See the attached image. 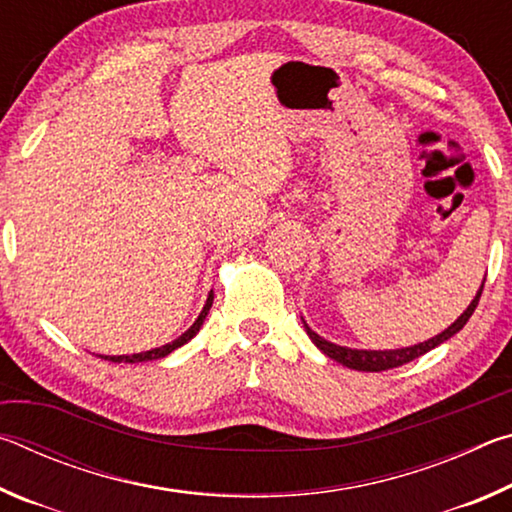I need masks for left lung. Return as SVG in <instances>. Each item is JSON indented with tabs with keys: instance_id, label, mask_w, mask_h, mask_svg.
<instances>
[{
	"instance_id": "8db88e82",
	"label": "left lung",
	"mask_w": 512,
	"mask_h": 512,
	"mask_svg": "<svg viewBox=\"0 0 512 512\" xmlns=\"http://www.w3.org/2000/svg\"><path fill=\"white\" fill-rule=\"evenodd\" d=\"M483 282H481L479 291H476L474 300L470 302V305H467V309L454 320L452 325H449L447 329H443V332H440V334L431 336V339H427V341H422L418 345H409V348H397V350H357V348H345V345H336L332 341L323 339V336H320V334H316L314 329H311L305 323V318H302V325H305V332H307V336L311 339V343H314L316 348L325 354V357L334 359L336 363H341V366L352 368V370H361V372L391 370V368L404 366V363H409L413 359L422 357V354H427L429 350L438 348L440 343L449 341L454 334L461 332L467 320H470V316L474 314L476 305H479V298H481V291H483Z\"/></svg>"
}]
</instances>
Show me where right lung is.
Returning a JSON list of instances; mask_svg holds the SVG:
<instances>
[{"instance_id": "obj_1", "label": "right lung", "mask_w": 512, "mask_h": 512, "mask_svg": "<svg viewBox=\"0 0 512 512\" xmlns=\"http://www.w3.org/2000/svg\"><path fill=\"white\" fill-rule=\"evenodd\" d=\"M212 302H214V291H210V296H207L205 305H203V309H201V314H198V318L194 320V325L189 327L187 332L180 334L178 339H173V341L167 343V345H160V348H153V350H146V352H137V354H117V357H108V354H99V357L106 359V361H112V363H140V361H155V359L167 357V354H171L173 350H178V348H183L185 343H189V341L194 339V336L198 334V329L203 327L207 314H210Z\"/></svg>"}]
</instances>
